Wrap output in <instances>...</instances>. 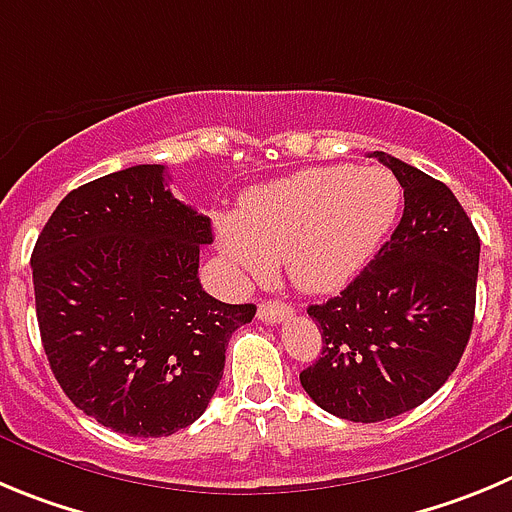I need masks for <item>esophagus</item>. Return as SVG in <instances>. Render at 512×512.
<instances>
[{
  "label": "esophagus",
  "mask_w": 512,
  "mask_h": 512,
  "mask_svg": "<svg viewBox=\"0 0 512 512\" xmlns=\"http://www.w3.org/2000/svg\"><path fill=\"white\" fill-rule=\"evenodd\" d=\"M290 316H293V306L290 303L265 301L257 308V319L265 321V324H280V321L290 319Z\"/></svg>",
  "instance_id": "1"
}]
</instances>
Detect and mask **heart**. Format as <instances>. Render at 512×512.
Instances as JSON below:
<instances>
[{
    "mask_svg": "<svg viewBox=\"0 0 512 512\" xmlns=\"http://www.w3.org/2000/svg\"><path fill=\"white\" fill-rule=\"evenodd\" d=\"M400 199L398 181L382 168H306L245 193L237 219L216 222V242L242 278H267L280 257L298 288L329 293L375 257Z\"/></svg>",
    "mask_w": 512,
    "mask_h": 512,
    "instance_id": "1",
    "label": "heart"
}]
</instances>
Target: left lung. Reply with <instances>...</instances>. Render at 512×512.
I'll return each instance as SVG.
<instances>
[{
  "label": "left lung",
  "instance_id": "1",
  "mask_svg": "<svg viewBox=\"0 0 512 512\" xmlns=\"http://www.w3.org/2000/svg\"><path fill=\"white\" fill-rule=\"evenodd\" d=\"M372 155L403 186V216L339 296L308 306L324 349L301 372L313 403L354 423L400 416L449 380L472 334L480 270V237L449 186Z\"/></svg>",
  "mask_w": 512,
  "mask_h": 512
}]
</instances>
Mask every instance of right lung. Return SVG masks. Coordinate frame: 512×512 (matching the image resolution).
I'll return each mask as SVG.
<instances>
[{
    "instance_id": "1",
    "label": "right lung",
    "mask_w": 512,
    "mask_h": 512,
    "mask_svg": "<svg viewBox=\"0 0 512 512\" xmlns=\"http://www.w3.org/2000/svg\"><path fill=\"white\" fill-rule=\"evenodd\" d=\"M204 245L211 222L170 193L165 165L78 186L40 232L30 265L50 370L101 426L158 439L214 398L229 336L257 308L201 288Z\"/></svg>"
}]
</instances>
